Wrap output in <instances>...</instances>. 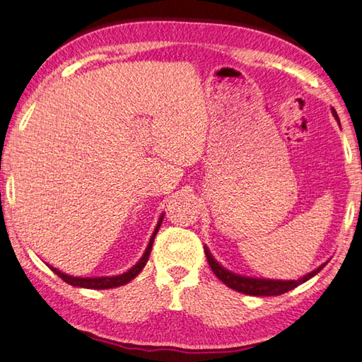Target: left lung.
<instances>
[{"mask_svg":"<svg viewBox=\"0 0 362 362\" xmlns=\"http://www.w3.org/2000/svg\"><path fill=\"white\" fill-rule=\"evenodd\" d=\"M332 115L336 117V120L339 122V117L336 109L332 107ZM204 252H206L207 256V261H209V266L212 269L214 274L218 277L223 284L226 286L233 288V290L239 291V293H244L248 296H280L286 291H291L293 288H296L300 284H304L308 279H312L313 275H317L321 269L326 266L321 264L318 269H315L310 274L304 275V277L299 279V280H267V279H253V277H244V275H238L231 271H228L223 266H220L218 262L215 261V258L212 255H210L209 248L204 247Z\"/></svg>","mask_w":362,"mask_h":362,"instance_id":"obj_1","label":"left lung"}]
</instances>
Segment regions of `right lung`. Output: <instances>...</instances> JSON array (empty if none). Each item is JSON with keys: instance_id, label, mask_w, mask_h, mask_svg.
<instances>
[{"instance_id": "1", "label": "right lung", "mask_w": 362, "mask_h": 362, "mask_svg": "<svg viewBox=\"0 0 362 362\" xmlns=\"http://www.w3.org/2000/svg\"><path fill=\"white\" fill-rule=\"evenodd\" d=\"M163 216L164 214L160 216L158 220V225H156L155 231L152 234V238H150L148 245L146 248V252H144L142 258L136 262V264L129 269L128 272H123L120 275H114V277H72V275H66L63 274L62 271H58L55 267H50L52 271H54L58 277H60L63 281H66L68 285L72 286H81V288H88V290H107V288H117V286H122V285H127L128 281L133 280L137 274H139L144 266H146V262L148 261V256L150 252H152V245H153V240H155V235L158 233V229L161 226V221H163Z\"/></svg>"}]
</instances>
